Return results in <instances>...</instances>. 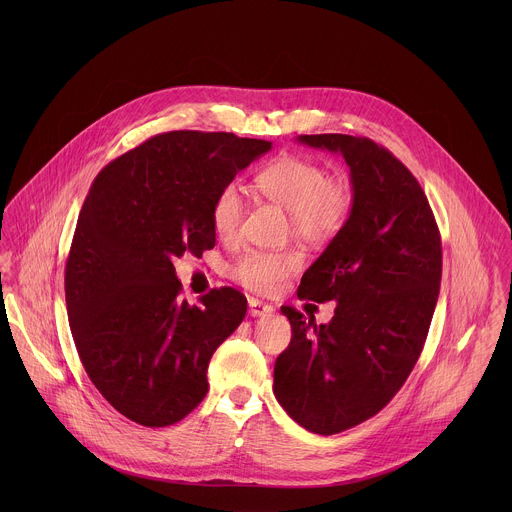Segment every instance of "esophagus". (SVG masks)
Returning <instances> with one entry per match:
<instances>
[{
  "label": "esophagus",
  "instance_id": "1",
  "mask_svg": "<svg viewBox=\"0 0 512 512\" xmlns=\"http://www.w3.org/2000/svg\"><path fill=\"white\" fill-rule=\"evenodd\" d=\"M248 305H250V315H252V317H264V315L274 313V305L264 303V301H260V299H256V297H250V299H248Z\"/></svg>",
  "mask_w": 512,
  "mask_h": 512
}]
</instances>
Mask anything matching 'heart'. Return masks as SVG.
<instances>
[{"instance_id": "heart-1", "label": "heart", "mask_w": 512, "mask_h": 512, "mask_svg": "<svg viewBox=\"0 0 512 512\" xmlns=\"http://www.w3.org/2000/svg\"><path fill=\"white\" fill-rule=\"evenodd\" d=\"M258 191L290 213L293 234L307 244H325L341 234L355 205L347 177L329 175L311 157L282 155L256 175ZM244 191L236 181L222 185L211 205V224L220 240L232 242L244 217ZM301 256L293 250H250L232 266V278L252 292H270L293 276Z\"/></svg>"}]
</instances>
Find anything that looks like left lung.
<instances>
[{"mask_svg":"<svg viewBox=\"0 0 512 512\" xmlns=\"http://www.w3.org/2000/svg\"><path fill=\"white\" fill-rule=\"evenodd\" d=\"M341 153L355 205L347 226L303 274L297 295L337 301L327 325L282 307L290 347L274 394L305 430L333 436L378 414L424 349L441 280V238L428 197L386 147L345 134L299 136Z\"/></svg>","mask_w":512,"mask_h":512,"instance_id":"1","label":"left lung"}]
</instances>
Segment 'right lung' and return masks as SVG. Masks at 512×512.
Listing matches in <instances>:
<instances>
[{
	"label": "right lung",
	"mask_w": 512,
	"mask_h": 512,
	"mask_svg": "<svg viewBox=\"0 0 512 512\" xmlns=\"http://www.w3.org/2000/svg\"><path fill=\"white\" fill-rule=\"evenodd\" d=\"M272 142L226 132H167L94 179L65 268L67 313L82 366L128 420L165 428L209 392L207 368L246 315V297L179 299L173 260L215 246L211 205Z\"/></svg>",
	"instance_id": "obj_1"
}]
</instances>
